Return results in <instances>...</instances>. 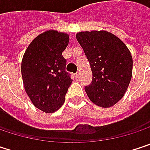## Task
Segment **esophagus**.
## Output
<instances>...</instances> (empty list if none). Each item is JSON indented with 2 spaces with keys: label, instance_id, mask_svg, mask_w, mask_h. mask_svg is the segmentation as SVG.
Segmentation results:
<instances>
[{
  "label": "esophagus",
  "instance_id": "obj_1",
  "mask_svg": "<svg viewBox=\"0 0 150 150\" xmlns=\"http://www.w3.org/2000/svg\"><path fill=\"white\" fill-rule=\"evenodd\" d=\"M75 79H78L79 78V74L78 73H76L75 75Z\"/></svg>",
  "mask_w": 150,
  "mask_h": 150
}]
</instances>
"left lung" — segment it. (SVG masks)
<instances>
[{"label":"left lung","instance_id":"8db88e82","mask_svg":"<svg viewBox=\"0 0 150 150\" xmlns=\"http://www.w3.org/2000/svg\"><path fill=\"white\" fill-rule=\"evenodd\" d=\"M76 39L93 74L92 83L85 87L89 100L102 108L116 104L126 93L132 77L129 49L117 36L105 30L79 32Z\"/></svg>","mask_w":150,"mask_h":150}]
</instances>
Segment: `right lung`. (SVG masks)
<instances>
[{
    "instance_id": "add662e5",
    "label": "right lung",
    "mask_w": 150,
    "mask_h": 150,
    "mask_svg": "<svg viewBox=\"0 0 150 150\" xmlns=\"http://www.w3.org/2000/svg\"><path fill=\"white\" fill-rule=\"evenodd\" d=\"M69 42L67 33L47 30L31 42L22 57L25 91L34 106L45 113H54L63 105L72 83L62 56Z\"/></svg>"
}]
</instances>
